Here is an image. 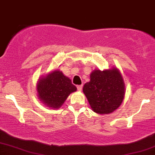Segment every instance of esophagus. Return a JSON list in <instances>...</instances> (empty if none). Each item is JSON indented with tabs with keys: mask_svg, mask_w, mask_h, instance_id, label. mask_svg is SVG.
<instances>
[{
	"mask_svg": "<svg viewBox=\"0 0 155 155\" xmlns=\"http://www.w3.org/2000/svg\"><path fill=\"white\" fill-rule=\"evenodd\" d=\"M82 87H83V85L81 84V85H77V87H77V90H79V91H81V90H82Z\"/></svg>",
	"mask_w": 155,
	"mask_h": 155,
	"instance_id": "1",
	"label": "esophagus"
}]
</instances>
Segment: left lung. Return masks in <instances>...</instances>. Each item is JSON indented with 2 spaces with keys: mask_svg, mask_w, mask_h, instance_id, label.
Listing matches in <instances>:
<instances>
[{
  "mask_svg": "<svg viewBox=\"0 0 155 155\" xmlns=\"http://www.w3.org/2000/svg\"><path fill=\"white\" fill-rule=\"evenodd\" d=\"M124 83L120 71L116 68L108 70H95L90 81L84 85L83 92L92 111L108 114L117 109L124 96Z\"/></svg>",
  "mask_w": 155,
  "mask_h": 155,
  "instance_id": "left-lung-1",
  "label": "left lung"
}]
</instances>
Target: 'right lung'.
<instances>
[{
  "label": "right lung",
  "instance_id": "1",
  "mask_svg": "<svg viewBox=\"0 0 155 155\" xmlns=\"http://www.w3.org/2000/svg\"><path fill=\"white\" fill-rule=\"evenodd\" d=\"M76 91L71 80L55 70L38 79L37 92L40 101L53 108H60L71 92Z\"/></svg>",
  "mask_w": 155,
  "mask_h": 155
}]
</instances>
